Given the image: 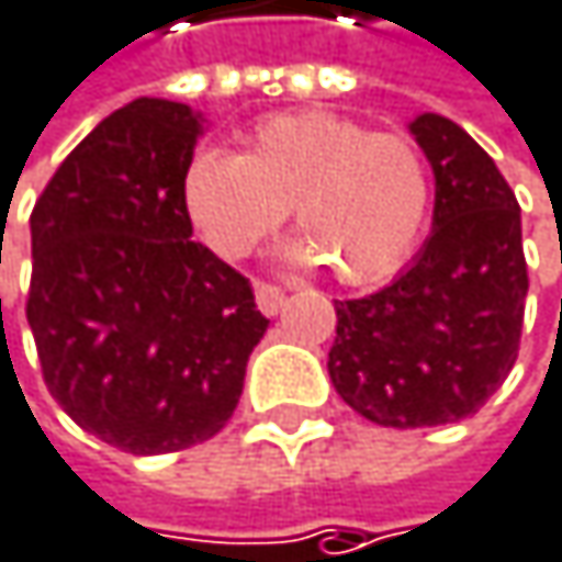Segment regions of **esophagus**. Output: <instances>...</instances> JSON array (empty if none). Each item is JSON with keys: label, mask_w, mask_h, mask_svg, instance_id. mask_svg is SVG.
I'll return each mask as SVG.
<instances>
[{"label": "esophagus", "mask_w": 562, "mask_h": 562, "mask_svg": "<svg viewBox=\"0 0 562 562\" xmlns=\"http://www.w3.org/2000/svg\"><path fill=\"white\" fill-rule=\"evenodd\" d=\"M255 301H258V311L265 317H274L284 304V291L278 284H268V281H255Z\"/></svg>", "instance_id": "1"}]
</instances>
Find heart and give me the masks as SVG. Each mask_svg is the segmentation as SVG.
I'll use <instances>...</instances> for the list:
<instances>
[{"mask_svg":"<svg viewBox=\"0 0 562 562\" xmlns=\"http://www.w3.org/2000/svg\"><path fill=\"white\" fill-rule=\"evenodd\" d=\"M291 204L304 235L284 245L288 261H327L344 284H374L411 258L424 232L427 165L401 135H371L330 112H291L258 122L245 155L204 148L184 171L188 215L228 261L251 255Z\"/></svg>","mask_w":562,"mask_h":562,"instance_id":"obj_1","label":"heart"}]
</instances>
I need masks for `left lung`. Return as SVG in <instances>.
Instances as JSON below:
<instances>
[{
  "label": "left lung",
  "mask_w": 562,
  "mask_h": 562,
  "mask_svg": "<svg viewBox=\"0 0 562 562\" xmlns=\"http://www.w3.org/2000/svg\"><path fill=\"white\" fill-rule=\"evenodd\" d=\"M434 171V232L387 288L334 301L327 374L347 407L381 427H437L476 414L520 350L527 261L520 204L460 125H411Z\"/></svg>",
  "instance_id": "8db88e82"
}]
</instances>
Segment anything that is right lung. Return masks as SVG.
<instances>
[{
    "label": "right lung",
    "mask_w": 562,
    "mask_h": 562,
    "mask_svg": "<svg viewBox=\"0 0 562 562\" xmlns=\"http://www.w3.org/2000/svg\"><path fill=\"white\" fill-rule=\"evenodd\" d=\"M201 112L135 99L102 119L32 207L25 317L58 407L151 457L215 437L268 317L248 278L191 241L184 171Z\"/></svg>",
    "instance_id": "obj_1"
}]
</instances>
